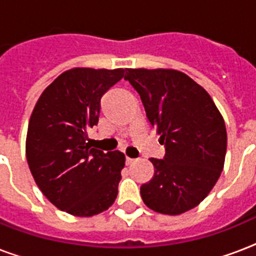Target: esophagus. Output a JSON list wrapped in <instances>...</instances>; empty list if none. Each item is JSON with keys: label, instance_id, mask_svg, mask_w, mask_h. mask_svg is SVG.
Listing matches in <instances>:
<instances>
[{"label": "esophagus", "instance_id": "34e87169", "mask_svg": "<svg viewBox=\"0 0 256 256\" xmlns=\"http://www.w3.org/2000/svg\"><path fill=\"white\" fill-rule=\"evenodd\" d=\"M134 162H136V160H134V158H128V156H126V164H128V166L132 164Z\"/></svg>", "mask_w": 256, "mask_h": 256}]
</instances>
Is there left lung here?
<instances>
[{"label": "left lung", "mask_w": 256, "mask_h": 256, "mask_svg": "<svg viewBox=\"0 0 256 256\" xmlns=\"http://www.w3.org/2000/svg\"><path fill=\"white\" fill-rule=\"evenodd\" d=\"M124 80L140 96L148 122L164 144L152 158L154 176L140 186L152 210L179 215L206 198L224 166L227 132L210 94L174 69H126Z\"/></svg>", "instance_id": "1"}]
</instances>
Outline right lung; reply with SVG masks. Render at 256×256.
Wrapping results in <instances>:
<instances>
[{"label":"right lung","mask_w":256,"mask_h":256,"mask_svg":"<svg viewBox=\"0 0 256 256\" xmlns=\"http://www.w3.org/2000/svg\"><path fill=\"white\" fill-rule=\"evenodd\" d=\"M124 69L74 68L58 76L34 106L26 160L42 194L76 216L106 211L118 195L124 156L92 148L88 128L98 124L100 98Z\"/></svg>","instance_id":"1"}]
</instances>
